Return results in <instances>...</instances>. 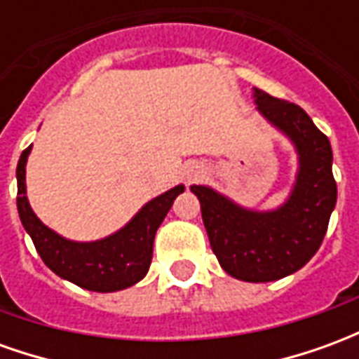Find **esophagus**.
<instances>
[{"instance_id": "obj_1", "label": "esophagus", "mask_w": 359, "mask_h": 359, "mask_svg": "<svg viewBox=\"0 0 359 359\" xmlns=\"http://www.w3.org/2000/svg\"><path fill=\"white\" fill-rule=\"evenodd\" d=\"M196 179H198V171H196V169H188V171L184 172V180H187V182H194Z\"/></svg>"}]
</instances>
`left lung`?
Masks as SVG:
<instances>
[{"label": "left lung", "mask_w": 359, "mask_h": 359, "mask_svg": "<svg viewBox=\"0 0 359 359\" xmlns=\"http://www.w3.org/2000/svg\"><path fill=\"white\" fill-rule=\"evenodd\" d=\"M254 103L267 123L292 142L298 171L290 194L278 208L257 211L203 184L190 190L221 267L238 280L269 283L308 264L323 242L337 205L331 142L296 103L254 88Z\"/></svg>", "instance_id": "8db88e82"}]
</instances>
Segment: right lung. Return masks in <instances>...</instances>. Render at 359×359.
<instances>
[{
	"mask_svg": "<svg viewBox=\"0 0 359 359\" xmlns=\"http://www.w3.org/2000/svg\"><path fill=\"white\" fill-rule=\"evenodd\" d=\"M32 146L17 165V210L36 252L55 275L92 292H117L146 277L154 254V238L175 198L184 184L149 200L123 229L92 242L69 241L38 219L27 198V161Z\"/></svg>",
	"mask_w": 359,
	"mask_h": 359,
	"instance_id": "1",
	"label": "right lung"
}]
</instances>
